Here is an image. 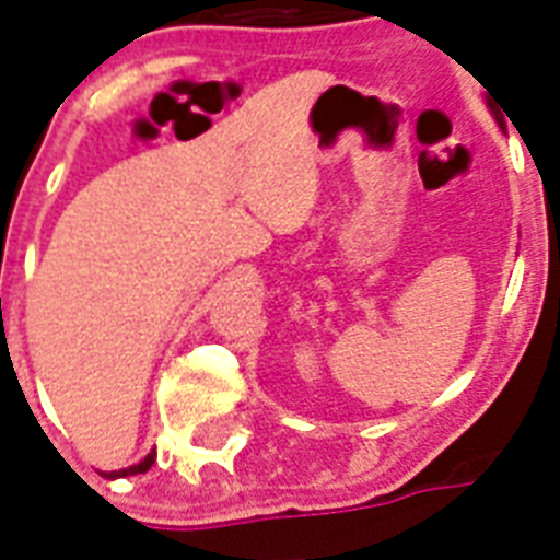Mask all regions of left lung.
Segmentation results:
<instances>
[{
    "mask_svg": "<svg viewBox=\"0 0 560 560\" xmlns=\"http://www.w3.org/2000/svg\"><path fill=\"white\" fill-rule=\"evenodd\" d=\"M491 113H494V118H497V121H500V127H503V118L497 116V109H494V107H491Z\"/></svg>",
    "mask_w": 560,
    "mask_h": 560,
    "instance_id": "left-lung-1",
    "label": "left lung"
}]
</instances>
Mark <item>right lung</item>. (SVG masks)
<instances>
[{"instance_id": "1", "label": "right lung", "mask_w": 560, "mask_h": 560, "mask_svg": "<svg viewBox=\"0 0 560 560\" xmlns=\"http://www.w3.org/2000/svg\"><path fill=\"white\" fill-rule=\"evenodd\" d=\"M153 465V453H148L139 465H130V468H121V470H109V474H104L107 479H118V477H133V474H144V470L151 468Z\"/></svg>"}]
</instances>
